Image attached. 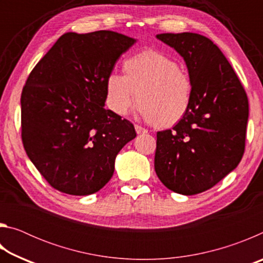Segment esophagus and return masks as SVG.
Instances as JSON below:
<instances>
[{"mask_svg":"<svg viewBox=\"0 0 263 263\" xmlns=\"http://www.w3.org/2000/svg\"><path fill=\"white\" fill-rule=\"evenodd\" d=\"M136 132L138 133V135H142V133H146L147 132V130L146 128H144L142 126H139V125H136Z\"/></svg>","mask_w":263,"mask_h":263,"instance_id":"esophagus-1","label":"esophagus"}]
</instances>
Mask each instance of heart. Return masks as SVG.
Listing matches in <instances>:
<instances>
[{"mask_svg": "<svg viewBox=\"0 0 263 263\" xmlns=\"http://www.w3.org/2000/svg\"><path fill=\"white\" fill-rule=\"evenodd\" d=\"M123 73L105 79V103L114 114L125 116L138 97L140 116L158 127L175 126L188 115L194 83L174 58L142 51L124 60Z\"/></svg>", "mask_w": 263, "mask_h": 263, "instance_id": "b5f03b06", "label": "heart"}]
</instances>
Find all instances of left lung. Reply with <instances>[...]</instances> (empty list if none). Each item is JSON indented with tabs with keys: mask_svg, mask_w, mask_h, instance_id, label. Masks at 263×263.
<instances>
[{
	"mask_svg": "<svg viewBox=\"0 0 263 263\" xmlns=\"http://www.w3.org/2000/svg\"><path fill=\"white\" fill-rule=\"evenodd\" d=\"M159 41L183 58L194 83L184 119L157 133L154 169L168 189L196 195L212 188L241 160L248 100L221 51L198 33H160Z\"/></svg>",
	"mask_w": 263,
	"mask_h": 263,
	"instance_id": "left-lung-1",
	"label": "left lung"
}]
</instances>
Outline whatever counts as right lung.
I'll use <instances>...</instances> for the list:
<instances>
[{
  "label": "right lung",
  "mask_w": 263,
  "mask_h": 263,
  "mask_svg": "<svg viewBox=\"0 0 263 263\" xmlns=\"http://www.w3.org/2000/svg\"><path fill=\"white\" fill-rule=\"evenodd\" d=\"M137 41L114 31L62 34L30 73L21 96L22 140L53 188L87 196L108 183L135 139L133 124L105 105V79Z\"/></svg>",
  "instance_id": "1"
}]
</instances>
